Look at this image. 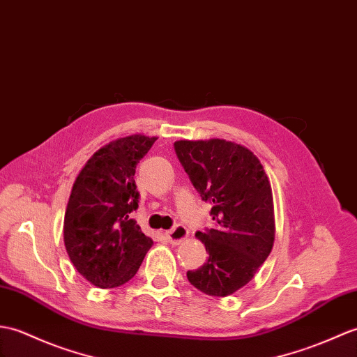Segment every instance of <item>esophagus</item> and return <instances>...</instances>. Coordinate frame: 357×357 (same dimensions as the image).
Instances as JSON below:
<instances>
[{"instance_id":"34e87169","label":"esophagus","mask_w":357,"mask_h":357,"mask_svg":"<svg viewBox=\"0 0 357 357\" xmlns=\"http://www.w3.org/2000/svg\"><path fill=\"white\" fill-rule=\"evenodd\" d=\"M188 236V231L185 227L182 225H175L170 231L165 233V237L169 238V242L173 245H179L182 240H185Z\"/></svg>"}]
</instances>
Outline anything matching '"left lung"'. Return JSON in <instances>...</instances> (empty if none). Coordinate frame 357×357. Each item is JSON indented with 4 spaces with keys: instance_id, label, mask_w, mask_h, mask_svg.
<instances>
[{
    "instance_id": "1",
    "label": "left lung",
    "mask_w": 357,
    "mask_h": 357,
    "mask_svg": "<svg viewBox=\"0 0 357 357\" xmlns=\"http://www.w3.org/2000/svg\"><path fill=\"white\" fill-rule=\"evenodd\" d=\"M173 146L202 201L213 205L214 228L196 233L208 260L187 278L206 295L228 296L250 283L272 251L269 179L250 149L231 141L181 139Z\"/></svg>"
}]
</instances>
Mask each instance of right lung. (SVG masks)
I'll use <instances>...</instances> for the list:
<instances>
[{
    "label": "right lung",
    "mask_w": 357,
    "mask_h": 357,
    "mask_svg": "<svg viewBox=\"0 0 357 357\" xmlns=\"http://www.w3.org/2000/svg\"><path fill=\"white\" fill-rule=\"evenodd\" d=\"M155 141L144 135L112 141L91 156L73 185L63 242L74 268L97 287L128 283L153 245L130 214L139 202L137 164Z\"/></svg>",
    "instance_id": "right-lung-1"
}]
</instances>
